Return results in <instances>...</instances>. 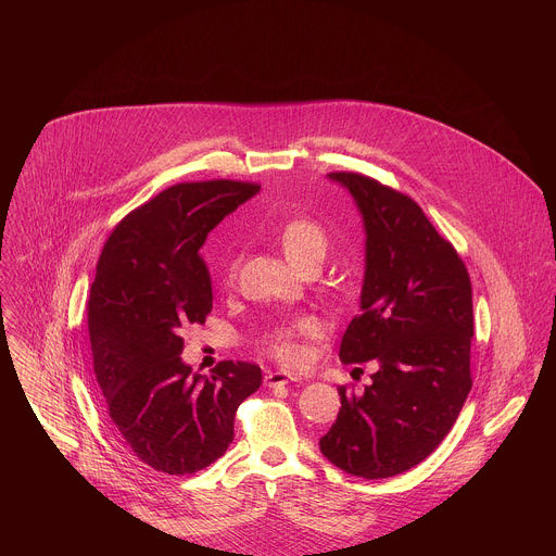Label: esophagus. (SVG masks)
I'll use <instances>...</instances> for the list:
<instances>
[{"label":"esophagus","mask_w":556,"mask_h":556,"mask_svg":"<svg viewBox=\"0 0 556 556\" xmlns=\"http://www.w3.org/2000/svg\"><path fill=\"white\" fill-rule=\"evenodd\" d=\"M294 378L290 376V374H286V371H268L266 376H264V384L266 387H283V384H288V382H292Z\"/></svg>","instance_id":"esophagus-1"}]
</instances>
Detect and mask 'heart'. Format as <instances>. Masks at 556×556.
<instances>
[{"label": "heart", "instance_id": "b5f03b06", "mask_svg": "<svg viewBox=\"0 0 556 556\" xmlns=\"http://www.w3.org/2000/svg\"><path fill=\"white\" fill-rule=\"evenodd\" d=\"M279 244H281L286 257L296 268H301L307 262H324V257L328 253V232L319 222L312 217H290L279 230ZM235 270H237V262L230 264L228 277H232ZM319 330H321L319 324L303 316V319H296L292 324L273 328L264 337V348L279 363H283L288 367H296L303 358V350H301L299 341L305 337H316L319 334Z\"/></svg>", "mask_w": 556, "mask_h": 556}]
</instances>
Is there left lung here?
Wrapping results in <instances>:
<instances>
[{
  "mask_svg": "<svg viewBox=\"0 0 556 556\" xmlns=\"http://www.w3.org/2000/svg\"><path fill=\"white\" fill-rule=\"evenodd\" d=\"M363 215L365 279L361 314L339 358L376 361L371 384H343L341 409L321 453L365 480L405 472L429 457L455 425L470 378L472 292L453 244L405 193L378 180L334 172Z\"/></svg>",
  "mask_w": 556,
  "mask_h": 556,
  "instance_id": "obj_1",
  "label": "left lung"
}]
</instances>
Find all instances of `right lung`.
<instances>
[{"label": "right lung", "mask_w": 556, "mask_h": 556, "mask_svg": "<svg viewBox=\"0 0 556 556\" xmlns=\"http://www.w3.org/2000/svg\"><path fill=\"white\" fill-rule=\"evenodd\" d=\"M260 191L255 182H180L127 213L99 257L88 299L94 374L105 412L151 468L191 475L224 455L235 412L262 384L255 363L222 361L211 376L182 363V332L213 307L200 249Z\"/></svg>", "instance_id": "1"}]
</instances>
